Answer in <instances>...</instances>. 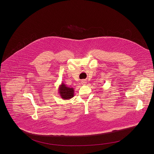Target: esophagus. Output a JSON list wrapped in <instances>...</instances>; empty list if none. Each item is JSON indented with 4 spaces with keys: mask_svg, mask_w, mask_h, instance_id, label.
I'll use <instances>...</instances> for the list:
<instances>
[{
    "mask_svg": "<svg viewBox=\"0 0 154 154\" xmlns=\"http://www.w3.org/2000/svg\"><path fill=\"white\" fill-rule=\"evenodd\" d=\"M86 83H87V81L85 80H82L81 81V84H82V85H85Z\"/></svg>",
    "mask_w": 154,
    "mask_h": 154,
    "instance_id": "1",
    "label": "esophagus"
}]
</instances>
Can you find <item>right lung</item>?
I'll return each instance as SVG.
<instances>
[{
  "label": "right lung",
  "mask_w": 154,
  "mask_h": 154,
  "mask_svg": "<svg viewBox=\"0 0 154 154\" xmlns=\"http://www.w3.org/2000/svg\"><path fill=\"white\" fill-rule=\"evenodd\" d=\"M74 89L73 88L67 87L66 85L62 82L58 88V92L60 97L63 100H69L74 96Z\"/></svg>",
  "instance_id": "right-lung-1"
}]
</instances>
